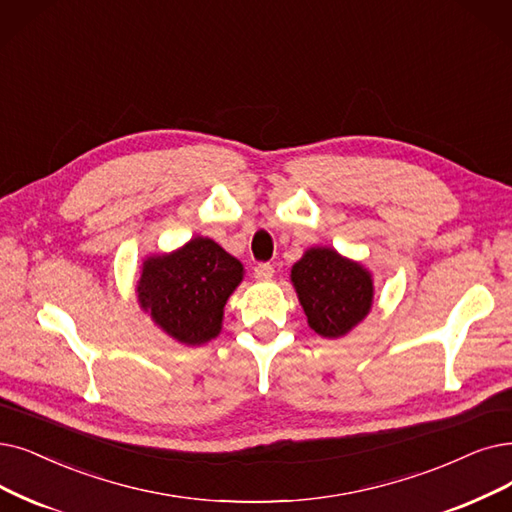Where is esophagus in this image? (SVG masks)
<instances>
[{
	"mask_svg": "<svg viewBox=\"0 0 512 512\" xmlns=\"http://www.w3.org/2000/svg\"><path fill=\"white\" fill-rule=\"evenodd\" d=\"M273 273H275V269H273V264H269V262H260L258 267L254 269V277L258 281H269L273 277Z\"/></svg>",
	"mask_w": 512,
	"mask_h": 512,
	"instance_id": "esophagus-1",
	"label": "esophagus"
}]
</instances>
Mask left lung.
I'll return each mask as SVG.
<instances>
[{"mask_svg": "<svg viewBox=\"0 0 512 512\" xmlns=\"http://www.w3.org/2000/svg\"><path fill=\"white\" fill-rule=\"evenodd\" d=\"M290 277L311 330L323 338L349 334L372 309V273L332 248L306 250Z\"/></svg>", "mask_w": 512, "mask_h": 512, "instance_id": "1", "label": "left lung"}]
</instances>
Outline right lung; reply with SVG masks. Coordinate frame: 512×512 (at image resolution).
Returning <instances> with one entry per match:
<instances>
[{
    "label": "right lung",
    "instance_id": "add662e5",
    "mask_svg": "<svg viewBox=\"0 0 512 512\" xmlns=\"http://www.w3.org/2000/svg\"><path fill=\"white\" fill-rule=\"evenodd\" d=\"M243 279V264L208 237L142 262L138 302L174 340L199 346L222 330L224 304Z\"/></svg>",
    "mask_w": 512,
    "mask_h": 512
}]
</instances>
